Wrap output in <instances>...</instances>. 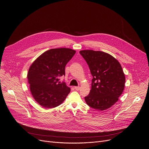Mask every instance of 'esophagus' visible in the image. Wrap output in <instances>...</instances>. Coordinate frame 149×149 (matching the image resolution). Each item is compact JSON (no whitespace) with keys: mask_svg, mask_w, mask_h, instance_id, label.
Here are the masks:
<instances>
[{"mask_svg":"<svg viewBox=\"0 0 149 149\" xmlns=\"http://www.w3.org/2000/svg\"><path fill=\"white\" fill-rule=\"evenodd\" d=\"M74 89L76 90H79L80 89H81V88L79 86H75Z\"/></svg>","mask_w":149,"mask_h":149,"instance_id":"1","label":"esophagus"}]
</instances>
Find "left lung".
<instances>
[{"label": "left lung", "mask_w": 149, "mask_h": 149, "mask_svg": "<svg viewBox=\"0 0 149 149\" xmlns=\"http://www.w3.org/2000/svg\"><path fill=\"white\" fill-rule=\"evenodd\" d=\"M79 53L88 63L93 77L89 94L85 97L86 104L99 111L111 108L118 101L124 89L125 78L121 64L104 52L83 50Z\"/></svg>", "instance_id": "left-lung-1"}]
</instances>
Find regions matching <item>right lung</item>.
<instances>
[{
	"label": "right lung",
	"instance_id": "obj_1",
	"mask_svg": "<svg viewBox=\"0 0 149 149\" xmlns=\"http://www.w3.org/2000/svg\"><path fill=\"white\" fill-rule=\"evenodd\" d=\"M76 51L61 48L48 50L30 65L28 73L31 94L41 107L52 108L59 106L70 92V88L61 84L59 78L65 75V67Z\"/></svg>",
	"mask_w": 149,
	"mask_h": 149
}]
</instances>
